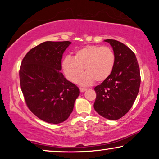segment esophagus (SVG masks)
<instances>
[{
	"label": "esophagus",
	"instance_id": "obj_1",
	"mask_svg": "<svg viewBox=\"0 0 159 159\" xmlns=\"http://www.w3.org/2000/svg\"><path fill=\"white\" fill-rule=\"evenodd\" d=\"M85 90H87V89H86V88H80V91L81 93H83V92H85Z\"/></svg>",
	"mask_w": 159,
	"mask_h": 159
}]
</instances>
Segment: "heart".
Here are the masks:
<instances>
[{
    "mask_svg": "<svg viewBox=\"0 0 159 159\" xmlns=\"http://www.w3.org/2000/svg\"><path fill=\"white\" fill-rule=\"evenodd\" d=\"M116 55L111 48L99 45H87L78 50L74 57L66 56L63 59L61 67L66 79L76 81L85 69L86 74L80 78L79 83L89 85L95 80L102 82L114 71Z\"/></svg>",
    "mask_w": 159,
    "mask_h": 159,
    "instance_id": "heart-1",
    "label": "heart"
}]
</instances>
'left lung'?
<instances>
[{"instance_id":"obj_1","label":"left lung","mask_w":159,"mask_h":159,"mask_svg":"<svg viewBox=\"0 0 159 159\" xmlns=\"http://www.w3.org/2000/svg\"><path fill=\"white\" fill-rule=\"evenodd\" d=\"M109 43L116 55L112 74L96 86L94 108L102 117L118 120L127 114L138 96L140 86V71L134 53L122 43L113 39Z\"/></svg>"}]
</instances>
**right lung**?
I'll list each match as a JSON object with an SVG mask.
<instances>
[{
  "label": "right lung",
  "mask_w": 159,
  "mask_h": 159,
  "mask_svg": "<svg viewBox=\"0 0 159 159\" xmlns=\"http://www.w3.org/2000/svg\"><path fill=\"white\" fill-rule=\"evenodd\" d=\"M70 41H46L32 48L20 70L21 89L30 111L43 121L62 123L73 111L80 94L77 86L64 78L63 53Z\"/></svg>",
  "instance_id": "obj_1"
}]
</instances>
